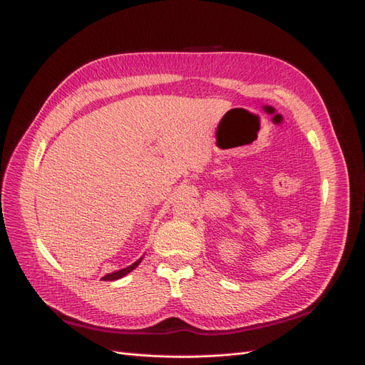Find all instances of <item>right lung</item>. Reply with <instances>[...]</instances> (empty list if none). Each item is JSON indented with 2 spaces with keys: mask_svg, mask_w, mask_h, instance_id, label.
Here are the masks:
<instances>
[{
  "mask_svg": "<svg viewBox=\"0 0 365 365\" xmlns=\"http://www.w3.org/2000/svg\"><path fill=\"white\" fill-rule=\"evenodd\" d=\"M140 262H142V258H139L136 263H133V264H130L128 267H125V269H120V270H116V272H111V274H108V275H106V277H102V279L103 281H113V279H119V278H122V277H125L127 274H130L131 270H134L136 269L139 264H140Z\"/></svg>",
  "mask_w": 365,
  "mask_h": 365,
  "instance_id": "right-lung-1",
  "label": "right lung"
}]
</instances>
